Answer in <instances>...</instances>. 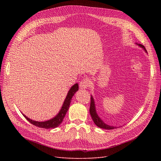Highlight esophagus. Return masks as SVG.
Masks as SVG:
<instances>
[{
    "label": "esophagus",
    "instance_id": "esophagus-1",
    "mask_svg": "<svg viewBox=\"0 0 161 161\" xmlns=\"http://www.w3.org/2000/svg\"><path fill=\"white\" fill-rule=\"evenodd\" d=\"M89 80L88 79H84L82 81H81L80 83V87L81 89H87L89 87Z\"/></svg>",
    "mask_w": 161,
    "mask_h": 161
}]
</instances>
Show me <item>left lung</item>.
Returning <instances> with one entry per match:
<instances>
[{"label": "left lung", "instance_id": "left-lung-1", "mask_svg": "<svg viewBox=\"0 0 161 161\" xmlns=\"http://www.w3.org/2000/svg\"><path fill=\"white\" fill-rule=\"evenodd\" d=\"M137 44L138 46H140V47H142L143 50L145 51V52L146 53H147V50L146 49L145 47L143 46L142 44ZM89 112L91 114V116L92 117V120H93L95 124L98 126L99 128L103 129H106V130H112V129H115L117 128H119L118 126H111L109 125L106 123H105L103 120H102V119L98 116V114L97 113V110H96V106H95V100L93 98V97L92 95H91V105H90V109H89Z\"/></svg>", "mask_w": 161, "mask_h": 161}]
</instances>
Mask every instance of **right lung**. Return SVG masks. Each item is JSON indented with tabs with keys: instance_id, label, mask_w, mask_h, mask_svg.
Wrapping results in <instances>:
<instances>
[{
	"instance_id": "add662e5",
	"label": "right lung",
	"mask_w": 161,
	"mask_h": 161,
	"mask_svg": "<svg viewBox=\"0 0 161 161\" xmlns=\"http://www.w3.org/2000/svg\"><path fill=\"white\" fill-rule=\"evenodd\" d=\"M78 89H79V86H78V83H75L74 85H73L70 87V90L69 91V92H68L67 95L65 98V100L64 101L61 109L59 110L58 113L54 117L52 118L51 119H49V120H47L45 121H34L32 119H31L30 118L27 117L23 114V115L25 118H26V119H27L31 124L38 126V127L43 128V129H46L56 128V127H57V126L60 125L61 123L63 122L66 112H68V110H69L72 98L74 95L76 91H78Z\"/></svg>"
}]
</instances>
